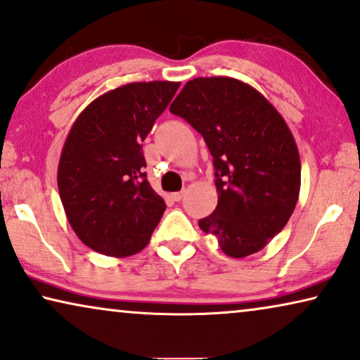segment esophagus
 I'll return each mask as SVG.
<instances>
[{
    "label": "esophagus",
    "instance_id": "34e87169",
    "mask_svg": "<svg viewBox=\"0 0 360 360\" xmlns=\"http://www.w3.org/2000/svg\"><path fill=\"white\" fill-rule=\"evenodd\" d=\"M182 197H184V191H181V192H174V194H173V200L179 202V200H182Z\"/></svg>",
    "mask_w": 360,
    "mask_h": 360
}]
</instances>
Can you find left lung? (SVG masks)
<instances>
[{
  "instance_id": "left-lung-1",
  "label": "left lung",
  "mask_w": 360,
  "mask_h": 360,
  "mask_svg": "<svg viewBox=\"0 0 360 360\" xmlns=\"http://www.w3.org/2000/svg\"><path fill=\"white\" fill-rule=\"evenodd\" d=\"M169 110L204 136L219 204L199 220L230 257L261 251L295 210L300 155L290 129L259 91L230 77L187 81Z\"/></svg>"
}]
</instances>
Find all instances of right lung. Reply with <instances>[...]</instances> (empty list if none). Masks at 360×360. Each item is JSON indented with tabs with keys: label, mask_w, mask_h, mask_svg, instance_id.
<instances>
[{
	"label": "right lung",
	"mask_w": 360,
	"mask_h": 360,
	"mask_svg": "<svg viewBox=\"0 0 360 360\" xmlns=\"http://www.w3.org/2000/svg\"><path fill=\"white\" fill-rule=\"evenodd\" d=\"M181 83H129L86 105L65 140L58 192L73 231L101 255L127 257L148 245L166 204L146 181L141 141Z\"/></svg>",
	"instance_id": "right-lung-1"
}]
</instances>
